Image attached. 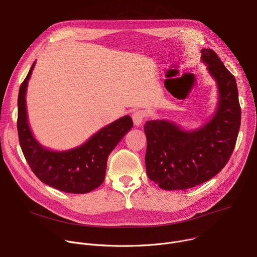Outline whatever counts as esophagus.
Returning a JSON list of instances; mask_svg holds the SVG:
<instances>
[{"label":"esophagus","mask_w":257,"mask_h":257,"mask_svg":"<svg viewBox=\"0 0 257 257\" xmlns=\"http://www.w3.org/2000/svg\"><path fill=\"white\" fill-rule=\"evenodd\" d=\"M144 116H145V114H144L143 111L138 110V111L134 112L132 117H133V121H134V123H135L136 126H140L142 123H143Z\"/></svg>","instance_id":"34e87169"}]
</instances>
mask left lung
I'll return each mask as SVG.
<instances>
[{
  "label": "left lung",
  "instance_id": "obj_1",
  "mask_svg": "<svg viewBox=\"0 0 257 257\" xmlns=\"http://www.w3.org/2000/svg\"><path fill=\"white\" fill-rule=\"evenodd\" d=\"M201 53L217 88V104L207 122L191 130L167 119L144 125L147 176L163 190H186L207 182L225 166L235 148L241 124L236 79L214 51Z\"/></svg>",
  "mask_w": 257,
  "mask_h": 257
}]
</instances>
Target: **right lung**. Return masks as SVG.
Segmentation results:
<instances>
[{"label": "right lung", "instance_id": "add662e5", "mask_svg": "<svg viewBox=\"0 0 257 257\" xmlns=\"http://www.w3.org/2000/svg\"><path fill=\"white\" fill-rule=\"evenodd\" d=\"M34 62L18 94L17 130L24 157L35 175L46 185L72 194H85L97 189L105 179L107 159L112 150L133 127L131 116H122L99 130L83 144L56 151L43 146L28 122L26 91Z\"/></svg>", "mask_w": 257, "mask_h": 257}]
</instances>
